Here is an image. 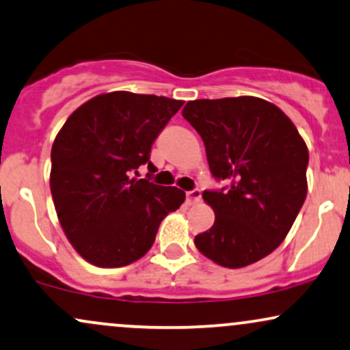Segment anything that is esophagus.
Here are the masks:
<instances>
[{"mask_svg": "<svg viewBox=\"0 0 350 350\" xmlns=\"http://www.w3.org/2000/svg\"><path fill=\"white\" fill-rule=\"evenodd\" d=\"M200 201H201V191H200V189H193V191L187 193V202L189 206L198 204Z\"/></svg>", "mask_w": 350, "mask_h": 350, "instance_id": "obj_1", "label": "esophagus"}]
</instances>
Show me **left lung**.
<instances>
[{"instance_id":"obj_1","label":"left lung","mask_w":350,"mask_h":350,"mask_svg":"<svg viewBox=\"0 0 350 350\" xmlns=\"http://www.w3.org/2000/svg\"><path fill=\"white\" fill-rule=\"evenodd\" d=\"M182 115L204 141L213 175L228 182L224 191L202 193L215 221L195 237L196 248L230 269L262 260L282 243L307 198L304 137L260 97L191 100Z\"/></svg>"}]
</instances>
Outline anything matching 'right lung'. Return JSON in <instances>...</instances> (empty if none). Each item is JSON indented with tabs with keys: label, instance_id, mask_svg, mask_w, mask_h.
I'll list each match as a JSON object with an SVG mask.
<instances>
[{
	"label": "right lung",
	"instance_id": "add662e5",
	"mask_svg": "<svg viewBox=\"0 0 350 350\" xmlns=\"http://www.w3.org/2000/svg\"><path fill=\"white\" fill-rule=\"evenodd\" d=\"M183 100L115 90L76 109L51 146L50 189L72 248L90 265L122 267L152 247L185 191L131 176ZM137 174V172H136Z\"/></svg>",
	"mask_w": 350,
	"mask_h": 350
}]
</instances>
